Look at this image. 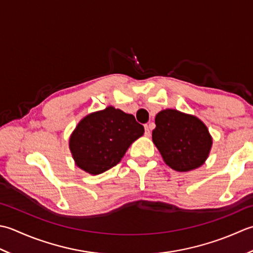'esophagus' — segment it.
Listing matches in <instances>:
<instances>
[{
	"label": "esophagus",
	"instance_id": "34e87169",
	"mask_svg": "<svg viewBox=\"0 0 253 253\" xmlns=\"http://www.w3.org/2000/svg\"><path fill=\"white\" fill-rule=\"evenodd\" d=\"M145 135L146 136L151 135V126H149L148 125H145Z\"/></svg>",
	"mask_w": 253,
	"mask_h": 253
}]
</instances>
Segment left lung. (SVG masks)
Masks as SVG:
<instances>
[{
  "label": "left lung",
  "instance_id": "1",
  "mask_svg": "<svg viewBox=\"0 0 253 253\" xmlns=\"http://www.w3.org/2000/svg\"><path fill=\"white\" fill-rule=\"evenodd\" d=\"M153 142L165 163L177 171H190L208 158L212 137L197 117L174 109L163 110L155 118Z\"/></svg>",
  "mask_w": 253,
  "mask_h": 253
}]
</instances>
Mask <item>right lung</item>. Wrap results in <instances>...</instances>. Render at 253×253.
Instances as JSON below:
<instances>
[{"label": "right lung", "mask_w": 253, "mask_h": 253, "mask_svg": "<svg viewBox=\"0 0 253 253\" xmlns=\"http://www.w3.org/2000/svg\"><path fill=\"white\" fill-rule=\"evenodd\" d=\"M144 126L133 115L113 107L85 117L70 138L77 166L91 174L115 167L131 144L143 135Z\"/></svg>", "instance_id": "1"}]
</instances>
